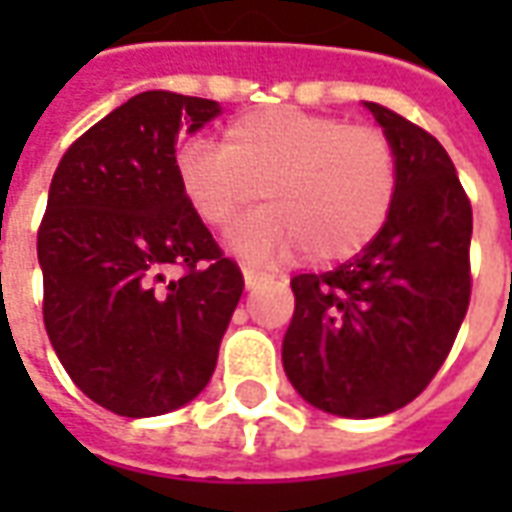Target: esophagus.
<instances>
[{"mask_svg": "<svg viewBox=\"0 0 512 512\" xmlns=\"http://www.w3.org/2000/svg\"><path fill=\"white\" fill-rule=\"evenodd\" d=\"M263 279V274L260 271H255V268H244V282H246V288H255L257 282Z\"/></svg>", "mask_w": 512, "mask_h": 512, "instance_id": "34e87169", "label": "esophagus"}]
</instances>
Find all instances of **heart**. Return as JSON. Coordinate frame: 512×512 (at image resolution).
<instances>
[{"instance_id": "b5f03b06", "label": "heart", "mask_w": 512, "mask_h": 512, "mask_svg": "<svg viewBox=\"0 0 512 512\" xmlns=\"http://www.w3.org/2000/svg\"><path fill=\"white\" fill-rule=\"evenodd\" d=\"M180 189L211 230H227L263 194L266 211L233 233L255 263L304 255L337 263L384 227L397 194V153L384 128L290 106L230 120L222 145L194 139L178 156Z\"/></svg>"}]
</instances>
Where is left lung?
<instances>
[{
	"label": "left lung",
	"mask_w": 512,
	"mask_h": 512,
	"mask_svg": "<svg viewBox=\"0 0 512 512\" xmlns=\"http://www.w3.org/2000/svg\"><path fill=\"white\" fill-rule=\"evenodd\" d=\"M397 153V194L370 244L326 274L290 279L282 365L307 403L337 417L397 411L433 381L472 296V202L436 136L365 104Z\"/></svg>",
	"instance_id": "1"
}]
</instances>
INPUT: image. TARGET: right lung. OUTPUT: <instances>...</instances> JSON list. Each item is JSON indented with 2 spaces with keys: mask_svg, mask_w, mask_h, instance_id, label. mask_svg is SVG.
<instances>
[{
  "mask_svg": "<svg viewBox=\"0 0 512 512\" xmlns=\"http://www.w3.org/2000/svg\"><path fill=\"white\" fill-rule=\"evenodd\" d=\"M222 112L147 90L73 142L38 230L43 323L84 395L120 417L186 406L211 381L244 274L180 189V128ZM181 268L178 280L163 277Z\"/></svg>",
  "mask_w": 512,
  "mask_h": 512,
  "instance_id": "1",
  "label": "right lung"
}]
</instances>
